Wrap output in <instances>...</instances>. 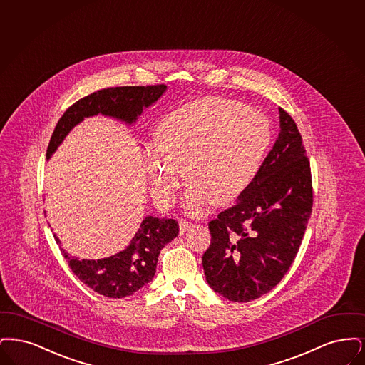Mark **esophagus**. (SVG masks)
Returning a JSON list of instances; mask_svg holds the SVG:
<instances>
[{
	"instance_id": "1",
	"label": "esophagus",
	"mask_w": 365,
	"mask_h": 365,
	"mask_svg": "<svg viewBox=\"0 0 365 365\" xmlns=\"http://www.w3.org/2000/svg\"><path fill=\"white\" fill-rule=\"evenodd\" d=\"M178 226H180V235H184L188 229L192 227V223L190 221H187V220H184V218H180L178 220Z\"/></svg>"
}]
</instances>
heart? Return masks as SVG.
Returning <instances> with one entry per match:
<instances>
[{"label": "heart", "instance_id": "1", "mask_svg": "<svg viewBox=\"0 0 365 365\" xmlns=\"http://www.w3.org/2000/svg\"><path fill=\"white\" fill-rule=\"evenodd\" d=\"M159 145L144 162L160 206H169L184 177L190 184L185 207L202 214L214 199L226 205L254 182L271 143L267 117L237 101L206 96L170 111L159 124Z\"/></svg>", "mask_w": 365, "mask_h": 365}]
</instances>
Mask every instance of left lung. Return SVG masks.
Here are the masks:
<instances>
[{
	"mask_svg": "<svg viewBox=\"0 0 365 365\" xmlns=\"http://www.w3.org/2000/svg\"><path fill=\"white\" fill-rule=\"evenodd\" d=\"M309 159L294 120L279 108V135L254 182L208 222V285L230 302L256 300L292 266L312 212Z\"/></svg>",
	"mask_w": 365,
	"mask_h": 365,
	"instance_id": "left-lung-1",
	"label": "left lung"
}]
</instances>
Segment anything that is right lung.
<instances>
[{"label":"right lung","mask_w":365,"mask_h":365,"mask_svg":"<svg viewBox=\"0 0 365 365\" xmlns=\"http://www.w3.org/2000/svg\"><path fill=\"white\" fill-rule=\"evenodd\" d=\"M166 90L165 84L125 86L103 88L75 102L63 113L50 138L46 157L57 150L68 132L84 117L98 113L111 115L125 123H133L143 108L153 105ZM178 235L175 220L147 217L130 244L120 254L102 260H79L63 250L68 266L84 285L98 294L110 299H123L133 294L153 281L160 250ZM58 242V238L56 237ZM61 248V247H60Z\"/></svg>","instance_id":"obj_1"}]
</instances>
